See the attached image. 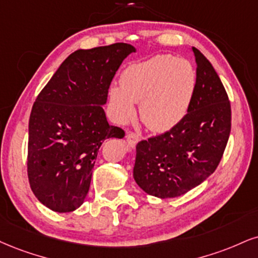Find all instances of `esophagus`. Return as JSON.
Wrapping results in <instances>:
<instances>
[{
  "mask_svg": "<svg viewBox=\"0 0 258 258\" xmlns=\"http://www.w3.org/2000/svg\"><path fill=\"white\" fill-rule=\"evenodd\" d=\"M126 139H127V143H128L130 147L135 148L136 145H137V143L139 142V139H141V137L137 135V133L135 132H128L126 135Z\"/></svg>",
  "mask_w": 258,
  "mask_h": 258,
  "instance_id": "1",
  "label": "esophagus"
}]
</instances>
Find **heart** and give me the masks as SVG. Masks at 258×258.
<instances>
[{"label":"heart","mask_w":258,"mask_h":258,"mask_svg":"<svg viewBox=\"0 0 258 258\" xmlns=\"http://www.w3.org/2000/svg\"><path fill=\"white\" fill-rule=\"evenodd\" d=\"M196 89V70L186 58L160 54L126 68L121 86L110 89V104L125 122L141 102L143 122L154 132H166L184 119Z\"/></svg>","instance_id":"b5f03b06"}]
</instances>
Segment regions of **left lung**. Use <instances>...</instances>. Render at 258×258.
<instances>
[{"instance_id": "8db88e82", "label": "left lung", "mask_w": 258, "mask_h": 258, "mask_svg": "<svg viewBox=\"0 0 258 258\" xmlns=\"http://www.w3.org/2000/svg\"><path fill=\"white\" fill-rule=\"evenodd\" d=\"M196 89L178 125L136 147L133 178L143 191L159 198L179 197L212 175L231 133V103L218 73L192 46Z\"/></svg>"}]
</instances>
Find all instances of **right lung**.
I'll return each instance as SVG.
<instances>
[{
  "mask_svg": "<svg viewBox=\"0 0 258 258\" xmlns=\"http://www.w3.org/2000/svg\"><path fill=\"white\" fill-rule=\"evenodd\" d=\"M135 46L127 43L72 52L33 103L27 175L40 203L57 213L83 204L102 143L125 132L108 123L103 104L110 83Z\"/></svg>",
  "mask_w": 258,
  "mask_h": 258,
  "instance_id": "add662e5",
  "label": "right lung"
}]
</instances>
